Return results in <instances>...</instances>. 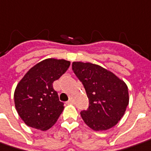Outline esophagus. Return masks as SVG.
I'll list each match as a JSON object with an SVG mask.
<instances>
[{
	"instance_id": "34e87169",
	"label": "esophagus",
	"mask_w": 151,
	"mask_h": 151,
	"mask_svg": "<svg viewBox=\"0 0 151 151\" xmlns=\"http://www.w3.org/2000/svg\"><path fill=\"white\" fill-rule=\"evenodd\" d=\"M68 104H72V103H73V98H70V99L68 101Z\"/></svg>"
}]
</instances>
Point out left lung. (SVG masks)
I'll return each instance as SVG.
<instances>
[{
	"label": "left lung",
	"instance_id": "left-lung-1",
	"mask_svg": "<svg viewBox=\"0 0 151 151\" xmlns=\"http://www.w3.org/2000/svg\"><path fill=\"white\" fill-rule=\"evenodd\" d=\"M72 67L88 97V109L80 113L84 122L96 132L116 126L129 104L126 83L110 70L92 63L76 61Z\"/></svg>",
	"mask_w": 151,
	"mask_h": 151
}]
</instances>
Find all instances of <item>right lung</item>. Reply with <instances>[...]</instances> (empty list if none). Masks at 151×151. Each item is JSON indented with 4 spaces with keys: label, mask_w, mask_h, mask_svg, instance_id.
<instances>
[{
    "label": "right lung",
    "mask_w": 151,
    "mask_h": 151,
    "mask_svg": "<svg viewBox=\"0 0 151 151\" xmlns=\"http://www.w3.org/2000/svg\"><path fill=\"white\" fill-rule=\"evenodd\" d=\"M70 61L46 58L33 66L20 79L14 93L15 109L28 127L47 131L64 109L53 83L67 71Z\"/></svg>",
    "instance_id": "right-lung-1"
}]
</instances>
